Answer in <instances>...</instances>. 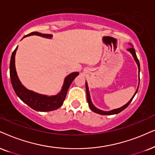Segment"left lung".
Masks as SVG:
<instances>
[{
	"label": "left lung",
	"instance_id": "obj_1",
	"mask_svg": "<svg viewBox=\"0 0 155 155\" xmlns=\"http://www.w3.org/2000/svg\"><path fill=\"white\" fill-rule=\"evenodd\" d=\"M132 47L130 48H128L127 51H128L132 55L133 58H134V59L135 61V62H136L137 64V66H138V69H139V74H140V62H139V60L137 57V55H136V52H135V50L134 48V46H132V44H130ZM139 81H140V75H139ZM140 84V83H139ZM139 84H138V87H137V89L136 91H135L134 94L133 95V97L131 98V99L130 101L127 102L126 104H124V106H122V107H119L118 109H112V110H110V111H104V110H101V109H99L97 108V107H95L94 105L93 104V103H92V101L91 99V96H90V93H89V87H88V84L87 81H86V91H87V101H88V104H89V108L91 109V111H93L94 112L97 113V114H101V115H112V114H119L120 113L121 111H122L124 109H125L127 108V107H128L129 104L131 103V101H132L133 98L134 97L135 94H137V92L138 91V88H139Z\"/></svg>",
	"mask_w": 155,
	"mask_h": 155
}]
</instances>
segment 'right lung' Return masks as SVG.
I'll return each mask as SVG.
<instances>
[{
    "label": "right lung",
    "instance_id": "1",
    "mask_svg": "<svg viewBox=\"0 0 155 155\" xmlns=\"http://www.w3.org/2000/svg\"><path fill=\"white\" fill-rule=\"evenodd\" d=\"M33 35L41 36L46 38H51L53 36L51 34H44L38 32H33L27 36H25L23 38L26 36H33ZM17 49L18 46L13 52L11 62H10V77H11L13 88L16 95L23 102L36 111H50L59 108L61 106L63 105L68 88L71 84L72 81L75 79L76 76L79 75V72H73L66 76L61 89L59 93L56 95L48 96L36 93V92L25 88L18 79L15 64V56Z\"/></svg>",
    "mask_w": 155,
    "mask_h": 155
}]
</instances>
